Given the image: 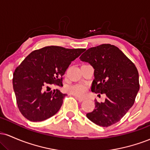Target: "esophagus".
Instances as JSON below:
<instances>
[{
  "mask_svg": "<svg viewBox=\"0 0 150 150\" xmlns=\"http://www.w3.org/2000/svg\"><path fill=\"white\" fill-rule=\"evenodd\" d=\"M75 99H76L77 101H80V102H82V101H83L84 100H85V99H83V98H80L78 97H75Z\"/></svg>",
  "mask_w": 150,
  "mask_h": 150,
  "instance_id": "obj_1",
  "label": "esophagus"
}]
</instances>
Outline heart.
Masks as SVG:
<instances>
[{"label": "heart", "instance_id": "b5f03b06", "mask_svg": "<svg viewBox=\"0 0 150 150\" xmlns=\"http://www.w3.org/2000/svg\"><path fill=\"white\" fill-rule=\"evenodd\" d=\"M87 86L82 84H76L67 87V91L70 94L76 97H84L87 92Z\"/></svg>", "mask_w": 150, "mask_h": 150}]
</instances>
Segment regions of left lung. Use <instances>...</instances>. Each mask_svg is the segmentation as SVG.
Wrapping results in <instances>:
<instances>
[{"instance_id":"left-lung-1","label":"left lung","mask_w":150,"mask_h":150,"mask_svg":"<svg viewBox=\"0 0 150 150\" xmlns=\"http://www.w3.org/2000/svg\"><path fill=\"white\" fill-rule=\"evenodd\" d=\"M80 58L94 69L91 91L106 95L104 102L94 101L95 108L87 117L99 126L115 124L135 102L140 89L137 68L118 47L109 44L89 48Z\"/></svg>"}]
</instances>
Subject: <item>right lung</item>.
<instances>
[{
  "label": "right lung",
  "mask_w": 150,
  "mask_h": 150,
  "mask_svg": "<svg viewBox=\"0 0 150 150\" xmlns=\"http://www.w3.org/2000/svg\"><path fill=\"white\" fill-rule=\"evenodd\" d=\"M85 49L46 46L30 53L13 73V85L20 111L30 121H42L59 111L67 94L58 89L47 92L53 84L63 86V75L71 62Z\"/></svg>",
  "instance_id": "1"
}]
</instances>
